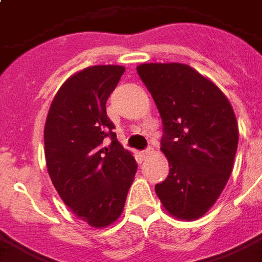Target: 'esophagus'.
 I'll return each mask as SVG.
<instances>
[{"instance_id":"esophagus-1","label":"esophagus","mask_w":262,"mask_h":262,"mask_svg":"<svg viewBox=\"0 0 262 262\" xmlns=\"http://www.w3.org/2000/svg\"><path fill=\"white\" fill-rule=\"evenodd\" d=\"M150 153H153V148L151 147H147L146 150H143L142 151V156H148Z\"/></svg>"}]
</instances>
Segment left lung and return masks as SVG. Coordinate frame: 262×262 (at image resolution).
Here are the masks:
<instances>
[{"instance_id": "8db88e82", "label": "left lung", "mask_w": 262, "mask_h": 262, "mask_svg": "<svg viewBox=\"0 0 262 262\" xmlns=\"http://www.w3.org/2000/svg\"><path fill=\"white\" fill-rule=\"evenodd\" d=\"M137 74L159 109L161 151L170 164L156 193L170 214L198 219L230 178L238 144L234 111L212 81L187 64L146 63Z\"/></svg>"}]
</instances>
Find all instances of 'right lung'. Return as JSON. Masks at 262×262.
Wrapping results in <instances>:
<instances>
[{
  "label": "right lung",
  "mask_w": 262,
  "mask_h": 262,
  "mask_svg": "<svg viewBox=\"0 0 262 262\" xmlns=\"http://www.w3.org/2000/svg\"><path fill=\"white\" fill-rule=\"evenodd\" d=\"M123 73L122 66H94L71 75L56 94L45 125V156L54 188L92 227L119 217L137 170L106 115V101Z\"/></svg>",
  "instance_id": "1"
}]
</instances>
